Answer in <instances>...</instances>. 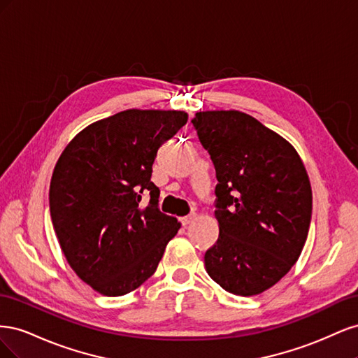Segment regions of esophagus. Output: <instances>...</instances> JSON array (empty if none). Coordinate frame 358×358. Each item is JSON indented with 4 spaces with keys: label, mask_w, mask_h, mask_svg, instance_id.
<instances>
[{
    "label": "esophagus",
    "mask_w": 358,
    "mask_h": 358,
    "mask_svg": "<svg viewBox=\"0 0 358 358\" xmlns=\"http://www.w3.org/2000/svg\"><path fill=\"white\" fill-rule=\"evenodd\" d=\"M194 220H196V213H189V215H187V216H182V218H179V221H180V224H182L183 227H187V225L191 224Z\"/></svg>",
    "instance_id": "obj_1"
}]
</instances>
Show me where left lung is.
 I'll return each instance as SVG.
<instances>
[{
  "instance_id": "8db88e82",
  "label": "left lung",
  "mask_w": 358,
  "mask_h": 358,
  "mask_svg": "<svg viewBox=\"0 0 358 358\" xmlns=\"http://www.w3.org/2000/svg\"><path fill=\"white\" fill-rule=\"evenodd\" d=\"M216 171V243L206 272L225 291L255 296L273 287L299 259L312 218L305 166L285 138L237 110L192 119Z\"/></svg>"
}]
</instances>
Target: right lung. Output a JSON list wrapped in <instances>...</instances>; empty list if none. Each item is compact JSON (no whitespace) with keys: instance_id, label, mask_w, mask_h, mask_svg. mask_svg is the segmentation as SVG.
<instances>
[{"instance_id":"obj_1","label":"right lung","mask_w":358,"mask_h":358,"mask_svg":"<svg viewBox=\"0 0 358 358\" xmlns=\"http://www.w3.org/2000/svg\"><path fill=\"white\" fill-rule=\"evenodd\" d=\"M187 121L178 110L119 112L86 127L57 162L49 189L53 229L71 268L104 296H124L152 276L180 229L159 210L150 178L159 146Z\"/></svg>"}]
</instances>
